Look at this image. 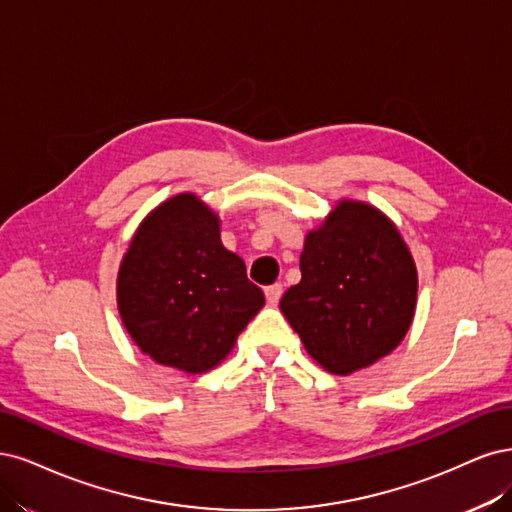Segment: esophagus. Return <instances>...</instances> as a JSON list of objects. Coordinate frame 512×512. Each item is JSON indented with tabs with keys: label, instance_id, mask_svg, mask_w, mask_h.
<instances>
[{
	"label": "esophagus",
	"instance_id": "esophagus-1",
	"mask_svg": "<svg viewBox=\"0 0 512 512\" xmlns=\"http://www.w3.org/2000/svg\"><path fill=\"white\" fill-rule=\"evenodd\" d=\"M280 295H283V285H270V287H266V300H268V304L270 306H276L278 304V300H280Z\"/></svg>",
	"mask_w": 512,
	"mask_h": 512
}]
</instances>
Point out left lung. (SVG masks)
I'll use <instances>...</instances> for the list:
<instances>
[{
    "mask_svg": "<svg viewBox=\"0 0 512 512\" xmlns=\"http://www.w3.org/2000/svg\"><path fill=\"white\" fill-rule=\"evenodd\" d=\"M302 280L280 310L321 368L349 376L389 355L417 308V266L385 212L340 200L310 229L300 255Z\"/></svg>",
    "mask_w": 512,
    "mask_h": 512,
    "instance_id": "obj_1",
    "label": "left lung"
}]
</instances>
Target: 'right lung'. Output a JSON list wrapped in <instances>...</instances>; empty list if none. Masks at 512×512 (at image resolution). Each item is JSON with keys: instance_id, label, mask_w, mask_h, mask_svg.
I'll return each instance as SVG.
<instances>
[{"instance_id": "right-lung-1", "label": "right lung", "mask_w": 512, "mask_h": 512, "mask_svg": "<svg viewBox=\"0 0 512 512\" xmlns=\"http://www.w3.org/2000/svg\"><path fill=\"white\" fill-rule=\"evenodd\" d=\"M263 304L244 261L221 242L219 214L195 193L146 214L117 276L131 340L157 364L187 374L219 366Z\"/></svg>"}]
</instances>
